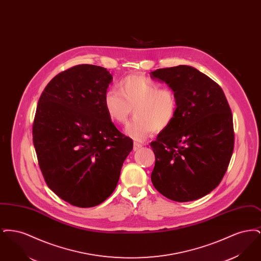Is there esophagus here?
<instances>
[{"label":"esophagus","instance_id":"obj_1","mask_svg":"<svg viewBox=\"0 0 261 261\" xmlns=\"http://www.w3.org/2000/svg\"><path fill=\"white\" fill-rule=\"evenodd\" d=\"M142 145L141 144H138V143H134V145H133V150L134 151H138L139 149H142Z\"/></svg>","mask_w":261,"mask_h":261}]
</instances>
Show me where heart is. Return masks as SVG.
Instances as JSON below:
<instances>
[{
    "label": "heart",
    "instance_id": "heart-1",
    "mask_svg": "<svg viewBox=\"0 0 261 261\" xmlns=\"http://www.w3.org/2000/svg\"><path fill=\"white\" fill-rule=\"evenodd\" d=\"M120 92L110 89L103 97L107 113L114 123L125 125L135 114L125 133L137 142H143L153 131L160 133L172 124L178 113V99L171 88L160 85L144 75L124 77L119 83Z\"/></svg>",
    "mask_w": 261,
    "mask_h": 261
}]
</instances>
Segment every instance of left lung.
Here are the masks:
<instances>
[{
    "mask_svg": "<svg viewBox=\"0 0 261 261\" xmlns=\"http://www.w3.org/2000/svg\"><path fill=\"white\" fill-rule=\"evenodd\" d=\"M152 79L176 93L178 113L150 147L155 155L154 188L179 202L204 197L219 185L234 150V125L221 87L189 65L160 68Z\"/></svg>",
    "mask_w": 261,
    "mask_h": 261,
    "instance_id": "1",
    "label": "left lung"
}]
</instances>
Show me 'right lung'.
Returning <instances> with one entry per match:
<instances>
[{
    "label": "right lung",
    "mask_w": 261,
    "mask_h": 261,
    "mask_svg": "<svg viewBox=\"0 0 261 261\" xmlns=\"http://www.w3.org/2000/svg\"><path fill=\"white\" fill-rule=\"evenodd\" d=\"M112 80L105 67L75 65L55 76L38 101L32 134L40 169L50 190L78 207L112 195L133 149L105 109Z\"/></svg>",
    "instance_id": "obj_1"
}]
</instances>
